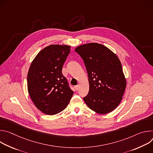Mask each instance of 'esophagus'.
I'll list each match as a JSON object with an SVG mask.
<instances>
[{"mask_svg": "<svg viewBox=\"0 0 153 153\" xmlns=\"http://www.w3.org/2000/svg\"><path fill=\"white\" fill-rule=\"evenodd\" d=\"M79 85H76V86H75V89L77 91L79 89Z\"/></svg>", "mask_w": 153, "mask_h": 153, "instance_id": "1", "label": "esophagus"}]
</instances>
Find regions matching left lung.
<instances>
[{"label": "left lung", "mask_w": 153, "mask_h": 153, "mask_svg": "<svg viewBox=\"0 0 153 153\" xmlns=\"http://www.w3.org/2000/svg\"><path fill=\"white\" fill-rule=\"evenodd\" d=\"M83 60L90 90L83 100L99 114L113 111L120 103L126 81L118 57L105 46L89 43L75 48Z\"/></svg>", "instance_id": "left-lung-1"}]
</instances>
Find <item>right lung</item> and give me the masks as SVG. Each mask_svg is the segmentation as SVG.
I'll return each instance as SVG.
<instances>
[{
	"instance_id": "obj_1",
	"label": "right lung",
	"mask_w": 153,
	"mask_h": 153,
	"mask_svg": "<svg viewBox=\"0 0 153 153\" xmlns=\"http://www.w3.org/2000/svg\"><path fill=\"white\" fill-rule=\"evenodd\" d=\"M70 46L51 45L33 60L28 73L29 95L36 108L48 115L56 114L68 105L74 92L62 73Z\"/></svg>"
}]
</instances>
